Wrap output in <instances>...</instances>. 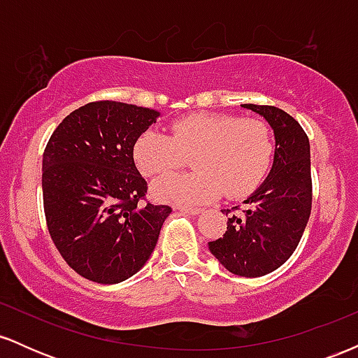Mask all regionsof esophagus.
<instances>
[{
    "label": "esophagus",
    "mask_w": 358,
    "mask_h": 358,
    "mask_svg": "<svg viewBox=\"0 0 358 358\" xmlns=\"http://www.w3.org/2000/svg\"><path fill=\"white\" fill-rule=\"evenodd\" d=\"M180 212L183 213H188V215H199V213H202L203 210L202 208H196V207H176Z\"/></svg>",
    "instance_id": "34e87169"
}]
</instances>
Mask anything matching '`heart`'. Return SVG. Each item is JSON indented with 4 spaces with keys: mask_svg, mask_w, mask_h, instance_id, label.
<instances>
[{
    "mask_svg": "<svg viewBox=\"0 0 358 358\" xmlns=\"http://www.w3.org/2000/svg\"><path fill=\"white\" fill-rule=\"evenodd\" d=\"M134 162L143 175L159 176L183 168L193 158L192 175H170L153 183L155 199L199 205L242 199L268 175L274 156L273 129L264 119L199 113L171 124V136L146 129L134 143Z\"/></svg>",
    "mask_w": 358,
    "mask_h": 358,
    "instance_id": "obj_1",
    "label": "heart"
}]
</instances>
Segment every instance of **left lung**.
I'll return each instance as SVG.
<instances>
[{
    "label": "left lung",
    "mask_w": 358,
    "mask_h": 358,
    "mask_svg": "<svg viewBox=\"0 0 358 358\" xmlns=\"http://www.w3.org/2000/svg\"><path fill=\"white\" fill-rule=\"evenodd\" d=\"M261 114L276 138L271 173L244 203L234 207L227 231L208 242L210 252L232 274L257 278L282 266L298 248L313 202L310 141L299 122L274 106L242 104ZM231 213V210H227Z\"/></svg>",
    "instance_id": "8db88e82"
}]
</instances>
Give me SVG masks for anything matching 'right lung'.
Masks as SVG:
<instances>
[{
	"instance_id": "obj_1",
	"label": "right lung",
	"mask_w": 358,
	"mask_h": 358,
	"mask_svg": "<svg viewBox=\"0 0 358 358\" xmlns=\"http://www.w3.org/2000/svg\"><path fill=\"white\" fill-rule=\"evenodd\" d=\"M159 113L96 101L69 114L43 151V210L60 256L89 281L116 285L145 266L168 205L146 200L136 139Z\"/></svg>"
}]
</instances>
